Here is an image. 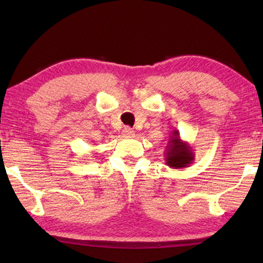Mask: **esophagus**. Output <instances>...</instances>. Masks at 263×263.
<instances>
[{
    "instance_id": "34e87169",
    "label": "esophagus",
    "mask_w": 263,
    "mask_h": 263,
    "mask_svg": "<svg viewBox=\"0 0 263 263\" xmlns=\"http://www.w3.org/2000/svg\"><path fill=\"white\" fill-rule=\"evenodd\" d=\"M123 135L126 136V137H132L133 135H135V131H133L131 127L125 126L123 128Z\"/></svg>"
}]
</instances>
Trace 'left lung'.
Instances as JSON below:
<instances>
[{
    "instance_id": "8db88e82",
    "label": "left lung",
    "mask_w": 263,
    "mask_h": 263,
    "mask_svg": "<svg viewBox=\"0 0 263 263\" xmlns=\"http://www.w3.org/2000/svg\"><path fill=\"white\" fill-rule=\"evenodd\" d=\"M166 163L173 169L189 167L194 162L195 154L188 142L181 140L179 130H174L164 149Z\"/></svg>"
}]
</instances>
